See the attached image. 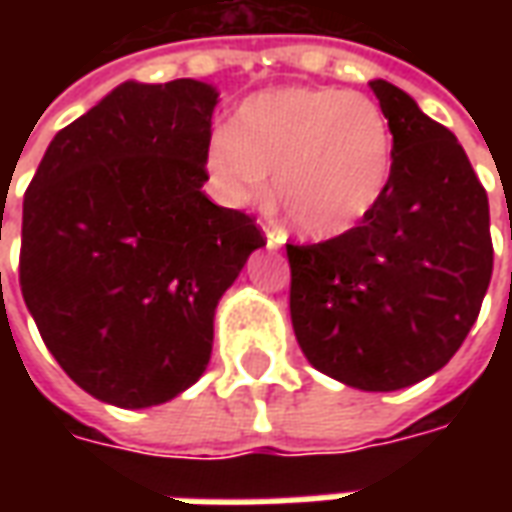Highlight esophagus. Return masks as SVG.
Instances as JSON below:
<instances>
[{
	"label": "esophagus",
	"instance_id": "esophagus-1",
	"mask_svg": "<svg viewBox=\"0 0 512 512\" xmlns=\"http://www.w3.org/2000/svg\"><path fill=\"white\" fill-rule=\"evenodd\" d=\"M263 235H266L268 249H279V246L288 241V235L282 233L279 227H274V224H263Z\"/></svg>",
	"mask_w": 512,
	"mask_h": 512
}]
</instances>
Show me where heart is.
I'll use <instances>...</instances> for the list:
<instances>
[{
    "label": "heart",
    "instance_id": "obj_1",
    "mask_svg": "<svg viewBox=\"0 0 512 512\" xmlns=\"http://www.w3.org/2000/svg\"><path fill=\"white\" fill-rule=\"evenodd\" d=\"M202 169L227 205L268 197L310 238L354 230L384 200L395 172V134L384 109L334 87H277L246 98L213 131Z\"/></svg>",
    "mask_w": 512,
    "mask_h": 512
}]
</instances>
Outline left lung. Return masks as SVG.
I'll return each instance as SVG.
<instances>
[{
	"label": "left lung",
	"instance_id": "left-lung-1",
	"mask_svg": "<svg viewBox=\"0 0 512 512\" xmlns=\"http://www.w3.org/2000/svg\"><path fill=\"white\" fill-rule=\"evenodd\" d=\"M395 172L365 222L288 244L290 321L315 370L365 392L433 376L461 348L491 282L488 197L452 131L384 79Z\"/></svg>",
	"mask_w": 512,
	"mask_h": 512
}]
</instances>
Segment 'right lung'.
<instances>
[{
  "label": "right lung",
  "instance_id": "add662e5",
  "mask_svg": "<svg viewBox=\"0 0 512 512\" xmlns=\"http://www.w3.org/2000/svg\"><path fill=\"white\" fill-rule=\"evenodd\" d=\"M219 90L123 82L51 139L24 194L21 293L87 395L150 408L205 373L216 304L266 246L202 183Z\"/></svg>",
  "mask_w": 512,
  "mask_h": 512
}]
</instances>
